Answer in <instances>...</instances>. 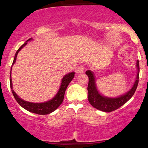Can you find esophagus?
I'll return each instance as SVG.
<instances>
[{"label": "esophagus", "instance_id": "1", "mask_svg": "<svg viewBox=\"0 0 148 148\" xmlns=\"http://www.w3.org/2000/svg\"><path fill=\"white\" fill-rule=\"evenodd\" d=\"M84 66L82 65V64H81V65L79 66L76 69V72L77 73H84Z\"/></svg>", "mask_w": 148, "mask_h": 148}]
</instances>
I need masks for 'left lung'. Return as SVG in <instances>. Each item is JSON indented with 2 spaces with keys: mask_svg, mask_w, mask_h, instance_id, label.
<instances>
[{
  "mask_svg": "<svg viewBox=\"0 0 148 148\" xmlns=\"http://www.w3.org/2000/svg\"><path fill=\"white\" fill-rule=\"evenodd\" d=\"M137 77L133 88L127 94L119 97V98H106V97L101 96L96 89V84H95V78L94 73L91 71H87L86 73L89 77V83L88 86V100L91 105L93 107H94V108L98 109L100 110H102L103 112H109L116 110V109L120 108L121 106H122L123 104H125L133 96L137 88L139 77V60L137 61Z\"/></svg>",
  "mask_w": 148,
  "mask_h": 148,
  "instance_id": "obj_1",
  "label": "left lung"
}]
</instances>
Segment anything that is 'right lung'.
Wrapping results in <instances>:
<instances>
[{"label": "right lung", "instance_id": "right-lung-1", "mask_svg": "<svg viewBox=\"0 0 148 148\" xmlns=\"http://www.w3.org/2000/svg\"><path fill=\"white\" fill-rule=\"evenodd\" d=\"M32 38H29V40H27L25 43H24L23 45H22L21 47H20L19 49L17 50V51L16 52L15 58H14L13 64L15 63L16 61V58H17V55L18 52L20 51V50L21 49L23 46H25L27 44V42L31 40ZM12 69V66H11ZM11 73H10V86H11V91L12 93H13V96L16 101L18 102L20 106L23 107V108H25V110H27L29 112L35 113V114H50L56 110V108H58V107L60 106V104H62V101H63L64 96V93H65L66 89L67 88L69 84H70V82H71L73 79L75 77V73L71 72L70 73H69L66 75L64 76V77L62 78V83L61 85H60L59 91H58L57 94L56 95L55 97L54 98H52L51 100L48 101L44 103H32V102H27V101L23 100L22 99L19 98V96H17V94H15V92H14L13 90V86H12V82H11Z\"/></svg>", "mask_w": 148, "mask_h": 148}]
</instances>
